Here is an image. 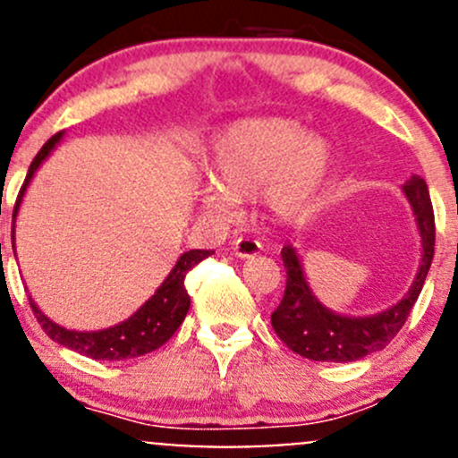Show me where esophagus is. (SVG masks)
I'll return each instance as SVG.
<instances>
[{"mask_svg": "<svg viewBox=\"0 0 458 458\" xmlns=\"http://www.w3.org/2000/svg\"><path fill=\"white\" fill-rule=\"evenodd\" d=\"M233 250H234V254H237L239 259H252V257H257L259 252H261V243H259L257 239L239 237L237 242L233 243Z\"/></svg>", "mask_w": 458, "mask_h": 458, "instance_id": "34e87169", "label": "esophagus"}]
</instances>
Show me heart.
<instances>
[{"mask_svg":"<svg viewBox=\"0 0 458 458\" xmlns=\"http://www.w3.org/2000/svg\"><path fill=\"white\" fill-rule=\"evenodd\" d=\"M334 168L329 140L292 118L263 115L230 124L215 140L210 180L197 201L215 216H230L239 199L259 195L283 221H302L316 210Z\"/></svg>","mask_w":458,"mask_h":458,"instance_id":"b5f03b06","label":"heart"}]
</instances>
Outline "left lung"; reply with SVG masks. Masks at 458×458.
Segmentation results:
<instances>
[{
	"label": "left lung",
	"instance_id": "obj_1",
	"mask_svg": "<svg viewBox=\"0 0 458 458\" xmlns=\"http://www.w3.org/2000/svg\"><path fill=\"white\" fill-rule=\"evenodd\" d=\"M403 192L415 213L423 254L411 290L397 305L388 307L382 314L351 318L327 310L311 292L296 250L292 245L281 250L287 285L281 305L272 314V327L293 353L316 362H355L364 355L382 351L399 334L420 298L435 257V213L426 182L421 177H412L403 184Z\"/></svg>",
	"mask_w": 458,
	"mask_h": 458
}]
</instances>
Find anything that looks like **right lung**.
<instances>
[{
    "instance_id": "1",
    "label": "right lung",
    "mask_w": 458,
    "mask_h": 458,
    "mask_svg": "<svg viewBox=\"0 0 458 458\" xmlns=\"http://www.w3.org/2000/svg\"><path fill=\"white\" fill-rule=\"evenodd\" d=\"M64 131L52 136L50 140L41 147V151L37 153L35 160H32L30 168H28L26 182H23L21 191H19L17 201H14V213H13V250H14V216H17L19 204H21L23 195H26L28 184L35 177L37 168L41 166V162L46 160L52 153V148L61 142ZM213 250H189V252L182 254L177 259L175 267L168 272L156 293L148 298L147 302L136 311L133 316H129L127 320L118 322V325L107 327V329L100 331H74L65 329V327L56 325L50 318L43 314L41 310L35 305V301L30 298V307L35 311V318L41 325V329L50 335L55 343L67 346V349L76 351L81 355H88L94 360H107V362H118V360H131L140 358L144 353H151V351L160 349L162 344L171 338L177 331V327L184 322L186 314H189L191 298L189 292L184 287L186 274L199 261H204L206 257H210Z\"/></svg>"
}]
</instances>
